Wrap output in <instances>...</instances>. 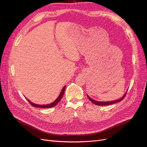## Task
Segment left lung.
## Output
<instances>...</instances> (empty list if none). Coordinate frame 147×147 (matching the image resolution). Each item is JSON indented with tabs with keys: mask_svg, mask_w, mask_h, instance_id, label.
<instances>
[{
	"mask_svg": "<svg viewBox=\"0 0 147 147\" xmlns=\"http://www.w3.org/2000/svg\"><path fill=\"white\" fill-rule=\"evenodd\" d=\"M126 93H125V94H124V96L121 97V99H119L118 100H114V101H109V102H99V101H96V100H93L92 99H91V97L87 95V96L88 97V99H90L92 102V103H94V104H96L97 105H108L113 104L115 103H117V102H119L120 101H121L124 98V97H125V96H126Z\"/></svg>",
	"mask_w": 147,
	"mask_h": 147,
	"instance_id": "left-lung-1",
	"label": "left lung"
}]
</instances>
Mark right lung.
I'll use <instances>...</instances> for the list:
<instances>
[{"label":"right lung","mask_w":147,"mask_h":147,"mask_svg":"<svg viewBox=\"0 0 147 147\" xmlns=\"http://www.w3.org/2000/svg\"><path fill=\"white\" fill-rule=\"evenodd\" d=\"M65 86L63 88V90H62L59 96L57 97V98L51 104H47V105H38V104H35L32 103V102H30L29 100L27 99L28 100V102L29 103L32 105V106L35 107H39V108H43V109H46V108H51L53 107H55V105H56L57 104H58V102L61 100V99H62V97H63V95H64V91H65Z\"/></svg>","instance_id":"obj_1"}]
</instances>
